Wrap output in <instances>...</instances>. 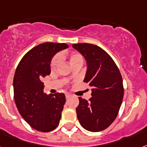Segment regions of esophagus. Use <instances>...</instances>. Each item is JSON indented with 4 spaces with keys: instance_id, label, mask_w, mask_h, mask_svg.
<instances>
[{
    "instance_id": "1",
    "label": "esophagus",
    "mask_w": 147,
    "mask_h": 147,
    "mask_svg": "<svg viewBox=\"0 0 147 147\" xmlns=\"http://www.w3.org/2000/svg\"><path fill=\"white\" fill-rule=\"evenodd\" d=\"M70 96H71V95H70V94H69V93H65V97H66V98H69Z\"/></svg>"
}]
</instances>
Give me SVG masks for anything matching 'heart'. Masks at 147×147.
Instances as JSON below:
<instances>
[{
  "mask_svg": "<svg viewBox=\"0 0 147 147\" xmlns=\"http://www.w3.org/2000/svg\"><path fill=\"white\" fill-rule=\"evenodd\" d=\"M69 62L71 64V65H75V64L77 63H83V58L82 56L80 55L79 53H77V52H73V53H71L69 56ZM59 63V56H55L52 61H51V69H55L58 66Z\"/></svg>",
  "mask_w": 147,
  "mask_h": 147,
  "instance_id": "b5f03b06",
  "label": "heart"
}]
</instances>
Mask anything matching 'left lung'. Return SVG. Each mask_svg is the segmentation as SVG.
Wrapping results in <instances>:
<instances>
[{"label": "left lung", "instance_id": "1", "mask_svg": "<svg viewBox=\"0 0 147 147\" xmlns=\"http://www.w3.org/2000/svg\"><path fill=\"white\" fill-rule=\"evenodd\" d=\"M86 61L84 82L92 87V98L87 101L79 97L76 108L81 126L90 132L108 128L118 115L123 102V78L118 67L106 51L96 45H72Z\"/></svg>", "mask_w": 147, "mask_h": 147}]
</instances>
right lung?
<instances>
[{"label": "right lung", "mask_w": 147, "mask_h": 147, "mask_svg": "<svg viewBox=\"0 0 147 147\" xmlns=\"http://www.w3.org/2000/svg\"><path fill=\"white\" fill-rule=\"evenodd\" d=\"M67 48L65 43L40 44L24 55L15 71L13 86L17 108L24 120L38 131L50 132L59 126L65 96L44 93L41 79L51 73L54 55Z\"/></svg>", "instance_id": "obj_1"}]
</instances>
